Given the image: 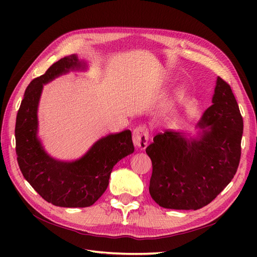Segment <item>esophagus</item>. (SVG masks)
Here are the masks:
<instances>
[{
    "mask_svg": "<svg viewBox=\"0 0 257 257\" xmlns=\"http://www.w3.org/2000/svg\"><path fill=\"white\" fill-rule=\"evenodd\" d=\"M149 141V133L145 125H139L133 131V143L136 149H146Z\"/></svg>",
    "mask_w": 257,
    "mask_h": 257,
    "instance_id": "esophagus-1",
    "label": "esophagus"
}]
</instances>
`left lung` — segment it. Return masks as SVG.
Segmentation results:
<instances>
[{"mask_svg":"<svg viewBox=\"0 0 257 257\" xmlns=\"http://www.w3.org/2000/svg\"><path fill=\"white\" fill-rule=\"evenodd\" d=\"M211 102L196 124V135L168 130L147 147L152 161L149 192L163 208H203L237 172L243 120L229 84L220 77Z\"/></svg>","mask_w":257,"mask_h":257,"instance_id":"8db88e82","label":"left lung"}]
</instances>
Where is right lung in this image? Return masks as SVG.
<instances>
[{
    "label": "right lung",
    "mask_w": 257,
    "mask_h": 257,
    "mask_svg": "<svg viewBox=\"0 0 257 257\" xmlns=\"http://www.w3.org/2000/svg\"><path fill=\"white\" fill-rule=\"evenodd\" d=\"M89 65L77 54L62 58L28 85L17 113V161L31 186L48 203L64 208L90 207L106 191L113 166L134 152L130 130L99 138L81 158L60 161L45 150L38 136V106L44 85Z\"/></svg>",
    "instance_id": "right-lung-1"
}]
</instances>
